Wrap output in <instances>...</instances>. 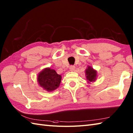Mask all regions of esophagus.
I'll return each instance as SVG.
<instances>
[{
  "label": "esophagus",
  "mask_w": 133,
  "mask_h": 133,
  "mask_svg": "<svg viewBox=\"0 0 133 133\" xmlns=\"http://www.w3.org/2000/svg\"><path fill=\"white\" fill-rule=\"evenodd\" d=\"M75 66H73V65H71L70 66V70L71 71H74V70H75Z\"/></svg>",
  "instance_id": "34e87169"
}]
</instances>
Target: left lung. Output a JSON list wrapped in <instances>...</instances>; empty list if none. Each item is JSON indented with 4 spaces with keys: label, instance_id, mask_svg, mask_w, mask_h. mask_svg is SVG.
<instances>
[{
    "label": "left lung",
    "instance_id": "obj_1",
    "mask_svg": "<svg viewBox=\"0 0 133 133\" xmlns=\"http://www.w3.org/2000/svg\"><path fill=\"white\" fill-rule=\"evenodd\" d=\"M85 75L86 78L89 82H94L96 79L97 71L91 66H88L87 69L85 70Z\"/></svg>",
    "mask_w": 133,
    "mask_h": 133
}]
</instances>
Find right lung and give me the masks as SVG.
Listing matches in <instances>:
<instances>
[{
	"mask_svg": "<svg viewBox=\"0 0 133 133\" xmlns=\"http://www.w3.org/2000/svg\"><path fill=\"white\" fill-rule=\"evenodd\" d=\"M61 79V75L50 68H46L38 75L39 85L49 92L52 91L59 87Z\"/></svg>",
	"mask_w": 133,
	"mask_h": 133,
	"instance_id": "1",
	"label": "right lung"
}]
</instances>
